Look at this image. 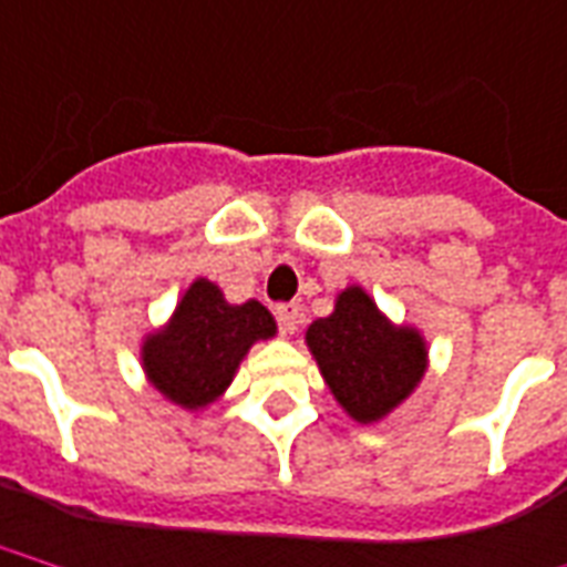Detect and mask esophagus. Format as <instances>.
Listing matches in <instances>:
<instances>
[{
	"mask_svg": "<svg viewBox=\"0 0 567 567\" xmlns=\"http://www.w3.org/2000/svg\"><path fill=\"white\" fill-rule=\"evenodd\" d=\"M276 318H279V327L285 332L297 330V323H300V306L297 302H282V306H276Z\"/></svg>",
	"mask_w": 567,
	"mask_h": 567,
	"instance_id": "esophagus-1",
	"label": "esophagus"
}]
</instances>
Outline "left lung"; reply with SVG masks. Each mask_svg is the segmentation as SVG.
<instances>
[{"mask_svg":"<svg viewBox=\"0 0 567 567\" xmlns=\"http://www.w3.org/2000/svg\"><path fill=\"white\" fill-rule=\"evenodd\" d=\"M306 344L336 401L362 425L389 416L427 369L422 332L395 327L360 285L336 297L330 318L306 330Z\"/></svg>","mask_w":567,"mask_h":567,"instance_id":"left-lung-1","label":"left lung"}]
</instances>
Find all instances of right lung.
I'll return each mask as SVG.
<instances>
[{
	"mask_svg": "<svg viewBox=\"0 0 567 567\" xmlns=\"http://www.w3.org/2000/svg\"><path fill=\"white\" fill-rule=\"evenodd\" d=\"M274 336V315L261 302L231 306L210 279H196L166 327L145 339L142 369L172 404L202 410L226 392L255 341Z\"/></svg>",
	"mask_w": 567,
	"mask_h": 567,
	"instance_id": "add662e5",
	"label": "right lung"
}]
</instances>
